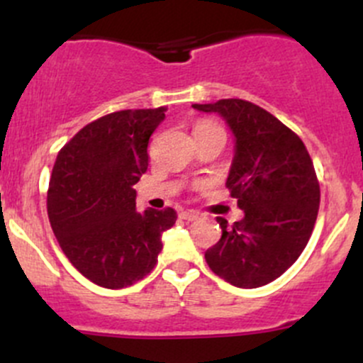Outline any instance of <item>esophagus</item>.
<instances>
[{
	"label": "esophagus",
	"mask_w": 363,
	"mask_h": 363,
	"mask_svg": "<svg viewBox=\"0 0 363 363\" xmlns=\"http://www.w3.org/2000/svg\"><path fill=\"white\" fill-rule=\"evenodd\" d=\"M181 218L184 219V221H195V219L199 218V212H195V211H184V212H181Z\"/></svg>",
	"instance_id": "34e87169"
}]
</instances>
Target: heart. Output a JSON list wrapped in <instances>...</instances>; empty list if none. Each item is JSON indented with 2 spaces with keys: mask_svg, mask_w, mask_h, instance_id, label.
I'll list each match as a JSON object with an SVG mask.
<instances>
[{
  "mask_svg": "<svg viewBox=\"0 0 363 363\" xmlns=\"http://www.w3.org/2000/svg\"><path fill=\"white\" fill-rule=\"evenodd\" d=\"M200 130H221V128L216 126V124H211V123H200V124H196L195 131H200Z\"/></svg>",
  "mask_w": 363,
  "mask_h": 363,
  "instance_id": "heart-1",
  "label": "heart"
}]
</instances>
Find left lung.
Instances as JSON below:
<instances>
[{
    "label": "left lung",
    "mask_w": 363,
    "mask_h": 363,
    "mask_svg": "<svg viewBox=\"0 0 363 363\" xmlns=\"http://www.w3.org/2000/svg\"><path fill=\"white\" fill-rule=\"evenodd\" d=\"M193 108L216 112L235 135L226 188L244 211L205 251L212 272L239 288H258L286 272L307 246L320 208V182L298 135L251 101L228 98Z\"/></svg>",
    "instance_id": "8db88e82"
}]
</instances>
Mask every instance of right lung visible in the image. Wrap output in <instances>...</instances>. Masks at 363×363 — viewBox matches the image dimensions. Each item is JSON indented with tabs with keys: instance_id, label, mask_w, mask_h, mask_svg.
<instances>
[{
	"instance_id": "1",
	"label": "right lung",
	"mask_w": 363,
	"mask_h": 363,
	"mask_svg": "<svg viewBox=\"0 0 363 363\" xmlns=\"http://www.w3.org/2000/svg\"><path fill=\"white\" fill-rule=\"evenodd\" d=\"M167 108L107 113L86 124L57 155L47 191L50 226L72 265L111 290L144 279L158 262L161 233L177 214L135 208L147 145Z\"/></svg>"
}]
</instances>
